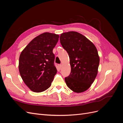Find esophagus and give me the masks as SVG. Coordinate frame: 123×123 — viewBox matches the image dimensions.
<instances>
[{
	"label": "esophagus",
	"mask_w": 123,
	"mask_h": 123,
	"mask_svg": "<svg viewBox=\"0 0 123 123\" xmlns=\"http://www.w3.org/2000/svg\"><path fill=\"white\" fill-rule=\"evenodd\" d=\"M58 67H59V69H61V68H62V65H58Z\"/></svg>",
	"instance_id": "obj_1"
}]
</instances>
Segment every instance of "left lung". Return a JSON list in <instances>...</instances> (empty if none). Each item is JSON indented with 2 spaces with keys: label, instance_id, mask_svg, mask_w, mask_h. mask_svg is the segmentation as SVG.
<instances>
[{
  "label": "left lung",
  "instance_id": "8db88e82",
  "mask_svg": "<svg viewBox=\"0 0 123 123\" xmlns=\"http://www.w3.org/2000/svg\"><path fill=\"white\" fill-rule=\"evenodd\" d=\"M60 42L70 58L71 73L65 79L67 86L76 93L86 91L98 73L99 57L97 49L90 40L77 32L62 33Z\"/></svg>",
  "mask_w": 123,
  "mask_h": 123
}]
</instances>
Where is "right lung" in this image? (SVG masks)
<instances>
[{
	"mask_svg": "<svg viewBox=\"0 0 123 123\" xmlns=\"http://www.w3.org/2000/svg\"><path fill=\"white\" fill-rule=\"evenodd\" d=\"M59 37L54 33H42L32 39L21 52L18 65L20 75L33 92H43L51 86L57 73L53 49Z\"/></svg>",
	"mask_w": 123,
	"mask_h": 123,
	"instance_id": "add662e5",
	"label": "right lung"
}]
</instances>
